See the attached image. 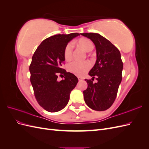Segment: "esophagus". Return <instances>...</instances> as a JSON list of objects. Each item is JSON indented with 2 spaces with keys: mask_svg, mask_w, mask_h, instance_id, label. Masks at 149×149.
I'll list each match as a JSON object with an SVG mask.
<instances>
[{
  "mask_svg": "<svg viewBox=\"0 0 149 149\" xmlns=\"http://www.w3.org/2000/svg\"><path fill=\"white\" fill-rule=\"evenodd\" d=\"M78 80H79V81H81V80L83 79V78H81V77H78Z\"/></svg>",
  "mask_w": 149,
  "mask_h": 149,
  "instance_id": "34e87169",
  "label": "esophagus"
}]
</instances>
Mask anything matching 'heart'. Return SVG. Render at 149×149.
<instances>
[{"label": "heart", "mask_w": 149, "mask_h": 149, "mask_svg": "<svg viewBox=\"0 0 149 149\" xmlns=\"http://www.w3.org/2000/svg\"><path fill=\"white\" fill-rule=\"evenodd\" d=\"M78 44L82 47L86 52H89L93 50V44L91 40L88 38H81L78 40ZM73 43H68L64 49V57L66 61H70L73 56ZM91 67V63L88 61H74L69 65V70L73 74L77 76H81L84 74Z\"/></svg>", "instance_id": "1"}]
</instances>
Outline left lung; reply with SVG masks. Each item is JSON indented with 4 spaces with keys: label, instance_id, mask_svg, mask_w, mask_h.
<instances>
[{
    "label": "left lung",
    "instance_id": "8db88e82",
    "mask_svg": "<svg viewBox=\"0 0 149 149\" xmlns=\"http://www.w3.org/2000/svg\"><path fill=\"white\" fill-rule=\"evenodd\" d=\"M81 35L89 38L94 43L96 50V61L89 75L97 80L85 81L88 88L83 91L86 104L91 109L102 111L112 106L118 94L122 81L123 63L120 53L113 44L96 33H83Z\"/></svg>",
    "mask_w": 149,
    "mask_h": 149
}]
</instances>
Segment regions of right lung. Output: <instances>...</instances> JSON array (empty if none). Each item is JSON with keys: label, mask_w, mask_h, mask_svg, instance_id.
<instances>
[{"label": "right lung", "mask_w": 149, "mask_h": 149, "mask_svg": "<svg viewBox=\"0 0 149 149\" xmlns=\"http://www.w3.org/2000/svg\"><path fill=\"white\" fill-rule=\"evenodd\" d=\"M78 33L58 34L44 40L36 49L30 65V82L35 96L40 106L48 112H58L65 108L72 90L78 82L75 75L66 72L61 66L65 60L64 49ZM64 79H57L58 74Z\"/></svg>", "instance_id": "1"}]
</instances>
